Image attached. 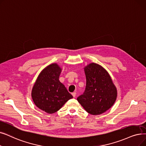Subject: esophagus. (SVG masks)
Returning a JSON list of instances; mask_svg holds the SVG:
<instances>
[{
	"label": "esophagus",
	"instance_id": "1",
	"mask_svg": "<svg viewBox=\"0 0 146 146\" xmlns=\"http://www.w3.org/2000/svg\"><path fill=\"white\" fill-rule=\"evenodd\" d=\"M72 94V96H73V97H76V92H73Z\"/></svg>",
	"mask_w": 146,
	"mask_h": 146
}]
</instances>
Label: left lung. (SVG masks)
<instances>
[{
	"label": "left lung",
	"mask_w": 146,
	"mask_h": 146,
	"mask_svg": "<svg viewBox=\"0 0 146 146\" xmlns=\"http://www.w3.org/2000/svg\"><path fill=\"white\" fill-rule=\"evenodd\" d=\"M84 68L86 88L77 100L88 113L101 115L115 104L117 96L116 87L109 73L101 66L91 62Z\"/></svg>",
	"instance_id": "left-lung-1"
}]
</instances>
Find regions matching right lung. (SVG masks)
<instances>
[{
	"label": "right lung",
	"instance_id": "obj_1",
	"mask_svg": "<svg viewBox=\"0 0 146 146\" xmlns=\"http://www.w3.org/2000/svg\"><path fill=\"white\" fill-rule=\"evenodd\" d=\"M61 71L56 63L46 66L39 73L31 90L35 104L49 114L57 111L73 98L59 80Z\"/></svg>",
	"mask_w": 146,
	"mask_h": 146
}]
</instances>
